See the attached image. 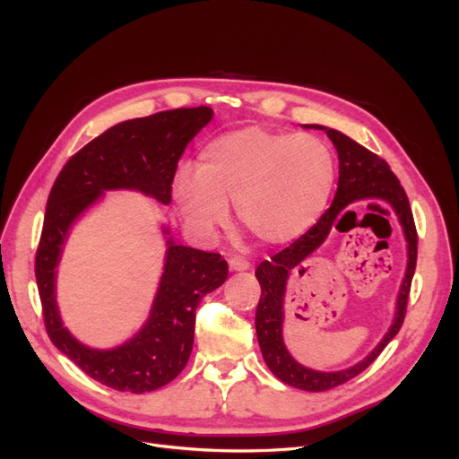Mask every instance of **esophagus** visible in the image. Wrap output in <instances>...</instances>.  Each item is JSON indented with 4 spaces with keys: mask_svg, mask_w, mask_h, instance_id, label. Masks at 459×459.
Masks as SVG:
<instances>
[{
    "mask_svg": "<svg viewBox=\"0 0 459 459\" xmlns=\"http://www.w3.org/2000/svg\"><path fill=\"white\" fill-rule=\"evenodd\" d=\"M229 264H230V270H234V272H246V270H249V262L246 258H242V256H232L229 260Z\"/></svg>",
    "mask_w": 459,
    "mask_h": 459,
    "instance_id": "obj_1",
    "label": "esophagus"
}]
</instances>
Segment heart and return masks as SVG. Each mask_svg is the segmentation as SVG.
<instances>
[{"mask_svg": "<svg viewBox=\"0 0 459 459\" xmlns=\"http://www.w3.org/2000/svg\"><path fill=\"white\" fill-rule=\"evenodd\" d=\"M334 184L329 144L312 134L249 126L217 135L199 152L195 171L182 167L173 197L187 227L212 238L229 220L266 244H286L316 223Z\"/></svg>", "mask_w": 459, "mask_h": 459, "instance_id": "b5f03b06", "label": "heart"}]
</instances>
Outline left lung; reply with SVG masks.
<instances>
[{
	"mask_svg": "<svg viewBox=\"0 0 459 459\" xmlns=\"http://www.w3.org/2000/svg\"><path fill=\"white\" fill-rule=\"evenodd\" d=\"M303 128L324 130L334 144L336 154H339V184H336L333 204L320 217V221L315 227L307 230L299 239H296L290 247L277 253L272 260L260 262V266L255 272L262 288L260 301L256 307L255 327L262 357L266 360L268 368L282 383L301 391L322 393L339 387V385L353 379L365 368H368L377 359V355L385 350V346L400 331L405 316L409 288H411L417 266V229L405 191L387 163L339 130L322 125H303ZM360 200H381L389 204L395 212L406 238L408 266L397 299L395 320L380 344L357 366L334 373L308 369L296 361L283 344L281 331L285 282L290 273L300 269L306 258L321 247L338 217L351 204Z\"/></svg>",
	"mask_w": 459,
	"mask_h": 459,
	"instance_id": "8db88e82",
	"label": "left lung"
}]
</instances>
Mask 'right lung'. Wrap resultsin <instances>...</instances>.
<instances>
[{
    "instance_id": "1",
    "label": "right lung",
    "mask_w": 459,
    "mask_h": 459,
    "mask_svg": "<svg viewBox=\"0 0 459 459\" xmlns=\"http://www.w3.org/2000/svg\"><path fill=\"white\" fill-rule=\"evenodd\" d=\"M212 117V108L201 106L118 123L66 161L48 197L35 258L48 336L87 376L115 391H156L184 370L195 334V310L227 281L229 266L221 255L177 244L171 229L161 225L167 249L149 318L123 344L92 348L65 327L57 305V266L66 239L80 217L104 201L106 191H139L161 204L171 203L177 163Z\"/></svg>"
}]
</instances>
